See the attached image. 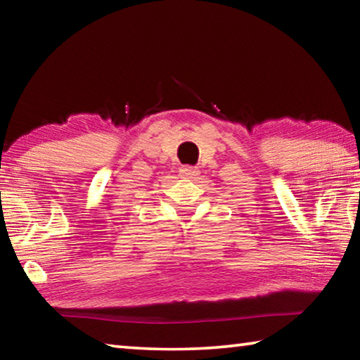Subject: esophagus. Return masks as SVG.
Wrapping results in <instances>:
<instances>
[{
    "label": "esophagus",
    "mask_w": 360,
    "mask_h": 360,
    "mask_svg": "<svg viewBox=\"0 0 360 360\" xmlns=\"http://www.w3.org/2000/svg\"><path fill=\"white\" fill-rule=\"evenodd\" d=\"M179 174H181V178H184V179H188V181H193V179H197L198 178V174H200V169L197 168V167H182L181 169H179Z\"/></svg>",
    "instance_id": "esophagus-1"
}]
</instances>
